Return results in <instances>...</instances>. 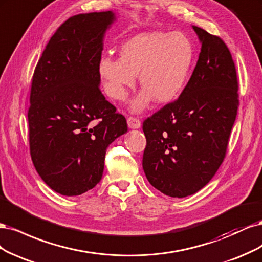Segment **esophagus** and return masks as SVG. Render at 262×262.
<instances>
[{"instance_id": "esophagus-1", "label": "esophagus", "mask_w": 262, "mask_h": 262, "mask_svg": "<svg viewBox=\"0 0 262 262\" xmlns=\"http://www.w3.org/2000/svg\"><path fill=\"white\" fill-rule=\"evenodd\" d=\"M127 125H128V127L132 128V129H137V128H140L141 123L137 119V117L130 116V117H128V119H127Z\"/></svg>"}]
</instances>
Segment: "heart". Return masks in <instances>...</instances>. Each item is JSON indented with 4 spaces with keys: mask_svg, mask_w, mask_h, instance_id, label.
Segmentation results:
<instances>
[{
    "mask_svg": "<svg viewBox=\"0 0 262 262\" xmlns=\"http://www.w3.org/2000/svg\"><path fill=\"white\" fill-rule=\"evenodd\" d=\"M119 54L120 58H100L99 76L105 94L124 102L138 75L143 88L132 102L130 111L140 113L154 99L165 104L181 96L193 64L195 47L183 32H141L125 40Z\"/></svg>",
    "mask_w": 262,
    "mask_h": 262,
    "instance_id": "heart-1",
    "label": "heart"
}]
</instances>
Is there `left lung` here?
Segmentation results:
<instances>
[{"label":"left lung","instance_id":"obj_1","mask_svg":"<svg viewBox=\"0 0 262 262\" xmlns=\"http://www.w3.org/2000/svg\"><path fill=\"white\" fill-rule=\"evenodd\" d=\"M201 43L195 70L180 98L142 124V167L155 188L173 198L197 192L225 157L237 115L235 64L221 38L192 26Z\"/></svg>","mask_w":262,"mask_h":262}]
</instances>
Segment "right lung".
<instances>
[{
    "mask_svg": "<svg viewBox=\"0 0 262 262\" xmlns=\"http://www.w3.org/2000/svg\"><path fill=\"white\" fill-rule=\"evenodd\" d=\"M112 11L79 14L50 39L32 77L28 111L33 165L48 186L78 196L102 179L106 148L127 132L101 94L98 65Z\"/></svg>",
    "mask_w": 262,
    "mask_h": 262,
    "instance_id": "obj_1",
    "label": "right lung"
}]
</instances>
